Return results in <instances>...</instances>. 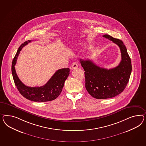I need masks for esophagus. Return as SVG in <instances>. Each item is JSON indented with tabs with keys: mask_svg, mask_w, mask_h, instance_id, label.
Masks as SVG:
<instances>
[{
	"mask_svg": "<svg viewBox=\"0 0 146 146\" xmlns=\"http://www.w3.org/2000/svg\"><path fill=\"white\" fill-rule=\"evenodd\" d=\"M78 64L76 62H73V63L72 64V65H71V67H72V69H73V70H74V69H76V68H78Z\"/></svg>",
	"mask_w": 146,
	"mask_h": 146,
	"instance_id": "1",
	"label": "esophagus"
}]
</instances>
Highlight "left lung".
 <instances>
[{
  "label": "left lung",
  "instance_id": "8db88e82",
  "mask_svg": "<svg viewBox=\"0 0 146 146\" xmlns=\"http://www.w3.org/2000/svg\"><path fill=\"white\" fill-rule=\"evenodd\" d=\"M103 36L118 45L122 59L117 66L108 70L99 67L89 59H80V62L85 71L86 88L96 99L110 98L122 92L132 71L131 60L122 41L108 35Z\"/></svg>",
  "mask_w": 146,
  "mask_h": 146
}]
</instances>
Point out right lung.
<instances>
[{
	"instance_id": "add662e5",
	"label": "right lung",
	"mask_w": 146,
	"mask_h": 146,
	"mask_svg": "<svg viewBox=\"0 0 146 146\" xmlns=\"http://www.w3.org/2000/svg\"><path fill=\"white\" fill-rule=\"evenodd\" d=\"M32 40H28L22 43L16 52L12 65V72L14 81L20 94L24 98L36 102H46L51 101L58 97L61 93L64 82L70 74V69L61 68L56 72L55 74L46 84L41 87H28L21 82L16 74L15 65L17 57L22 48Z\"/></svg>"
}]
</instances>
